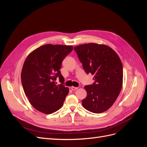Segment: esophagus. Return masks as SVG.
<instances>
[{
  "instance_id": "obj_1",
  "label": "esophagus",
  "mask_w": 147,
  "mask_h": 147,
  "mask_svg": "<svg viewBox=\"0 0 147 147\" xmlns=\"http://www.w3.org/2000/svg\"><path fill=\"white\" fill-rule=\"evenodd\" d=\"M78 88V87H74V86H72V87H71V90H73V91H75V90H77Z\"/></svg>"
}]
</instances>
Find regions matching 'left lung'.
Here are the masks:
<instances>
[{
  "label": "left lung",
  "instance_id": "8db88e82",
  "mask_svg": "<svg viewBox=\"0 0 147 147\" xmlns=\"http://www.w3.org/2000/svg\"><path fill=\"white\" fill-rule=\"evenodd\" d=\"M86 74L94 82L84 86L87 96L82 100L84 109L94 113L107 110L116 100L123 84V70L118 55L110 47L97 43L74 47Z\"/></svg>",
  "mask_w": 147,
  "mask_h": 147
}]
</instances>
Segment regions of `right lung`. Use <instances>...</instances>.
Segmentation results:
<instances>
[{"label":"right lung","instance_id":"right-lung-1","mask_svg":"<svg viewBox=\"0 0 147 147\" xmlns=\"http://www.w3.org/2000/svg\"><path fill=\"white\" fill-rule=\"evenodd\" d=\"M73 50L72 46L43 45L33 51L26 58L22 69V85L30 103L45 114H51L63 106L69 88L61 75V63ZM61 84L56 86L55 80Z\"/></svg>","mask_w":147,"mask_h":147}]
</instances>
